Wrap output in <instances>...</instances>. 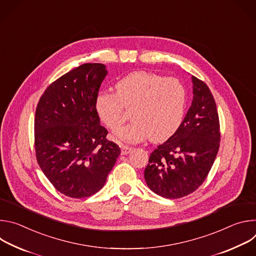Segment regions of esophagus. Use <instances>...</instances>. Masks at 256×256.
Segmentation results:
<instances>
[{
    "instance_id": "1",
    "label": "esophagus",
    "mask_w": 256,
    "mask_h": 256,
    "mask_svg": "<svg viewBox=\"0 0 256 256\" xmlns=\"http://www.w3.org/2000/svg\"><path fill=\"white\" fill-rule=\"evenodd\" d=\"M120 149H122V155H128V154L132 153V148L128 147V146H124V144H122Z\"/></svg>"
}]
</instances>
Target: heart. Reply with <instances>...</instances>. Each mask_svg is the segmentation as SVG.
<instances>
[{
    "instance_id": "obj_1",
    "label": "heart",
    "mask_w": 256,
    "mask_h": 256,
    "mask_svg": "<svg viewBox=\"0 0 256 256\" xmlns=\"http://www.w3.org/2000/svg\"><path fill=\"white\" fill-rule=\"evenodd\" d=\"M116 93L100 92L95 99L99 120L112 130L124 122V107L132 108L134 120L116 132L128 142L150 138L159 142L168 140L179 128L184 116L186 91L174 78L138 70L116 84Z\"/></svg>"
}]
</instances>
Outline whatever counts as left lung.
<instances>
[{
    "label": "left lung",
    "mask_w": 256,
    "mask_h": 256,
    "mask_svg": "<svg viewBox=\"0 0 256 256\" xmlns=\"http://www.w3.org/2000/svg\"><path fill=\"white\" fill-rule=\"evenodd\" d=\"M192 101L177 132L158 146L144 172L156 194L179 198L192 194L206 178L220 146V124L208 87L192 76Z\"/></svg>",
    "instance_id": "8db88e82"
}]
</instances>
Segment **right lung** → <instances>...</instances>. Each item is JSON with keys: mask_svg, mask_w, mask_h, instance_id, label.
Masks as SVG:
<instances>
[{"mask_svg": "<svg viewBox=\"0 0 256 256\" xmlns=\"http://www.w3.org/2000/svg\"><path fill=\"white\" fill-rule=\"evenodd\" d=\"M107 72L103 64H81L50 85L36 108V159L56 190L68 198L98 192L120 154L95 110Z\"/></svg>", "mask_w": 256, "mask_h": 256, "instance_id": "right-lung-1", "label": "right lung"}]
</instances>
